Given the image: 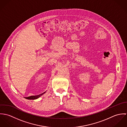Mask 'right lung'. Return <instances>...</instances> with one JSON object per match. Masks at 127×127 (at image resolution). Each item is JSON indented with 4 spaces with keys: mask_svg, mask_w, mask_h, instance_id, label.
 <instances>
[{
    "mask_svg": "<svg viewBox=\"0 0 127 127\" xmlns=\"http://www.w3.org/2000/svg\"><path fill=\"white\" fill-rule=\"evenodd\" d=\"M45 92H46V91L44 92H43V93H41V94H39V95H36V96H29V97H25V98H26V99H28V100H35V99H36L38 98L39 97H40L41 95H43V94H44Z\"/></svg>",
    "mask_w": 127,
    "mask_h": 127,
    "instance_id": "add662e5",
    "label": "right lung"
}]
</instances>
